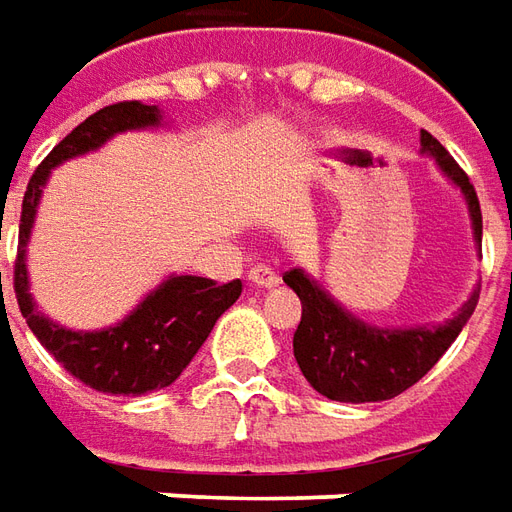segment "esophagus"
I'll return each instance as SVG.
<instances>
[{
  "label": "esophagus",
  "instance_id": "1",
  "mask_svg": "<svg viewBox=\"0 0 512 512\" xmlns=\"http://www.w3.org/2000/svg\"><path fill=\"white\" fill-rule=\"evenodd\" d=\"M250 284H256V287H276L278 281V273L270 267V264H256V267H250Z\"/></svg>",
  "mask_w": 512,
  "mask_h": 512
}]
</instances>
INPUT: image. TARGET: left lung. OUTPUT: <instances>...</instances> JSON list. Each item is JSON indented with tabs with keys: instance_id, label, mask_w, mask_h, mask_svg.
I'll return each mask as SVG.
<instances>
[{
	"instance_id": "8db88e82",
	"label": "left lung",
	"mask_w": 512,
	"mask_h": 512,
	"mask_svg": "<svg viewBox=\"0 0 512 512\" xmlns=\"http://www.w3.org/2000/svg\"><path fill=\"white\" fill-rule=\"evenodd\" d=\"M421 147L463 189L474 222V236L482 248V211L474 183L468 181L463 167L432 133L421 130ZM284 281L298 292L303 306L301 323L292 337L298 368L320 396L348 404L387 401L410 390L418 379H424L446 354V348L457 340L479 301V292H474L463 309L443 326L376 329L345 312L340 303L331 301L315 281L303 276V270H287Z\"/></svg>"
}]
</instances>
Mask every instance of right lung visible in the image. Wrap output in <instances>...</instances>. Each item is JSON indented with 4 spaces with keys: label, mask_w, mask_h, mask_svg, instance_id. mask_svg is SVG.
I'll return each instance as SVG.
<instances>
[{
    "label": "right lung",
    "mask_w": 512,
    "mask_h": 512,
    "mask_svg": "<svg viewBox=\"0 0 512 512\" xmlns=\"http://www.w3.org/2000/svg\"><path fill=\"white\" fill-rule=\"evenodd\" d=\"M155 122V105H144L139 100L105 105L97 114L88 116L86 122H80L61 144L52 147V153L33 172L21 200L19 253L13 264V290L21 315L41 345L74 379L111 396H144L169 387L192 362L200 345L206 343L217 317L242 295L239 278L217 284L200 276H172L158 290L150 292L122 323L102 331H69L35 309L24 248L30 239L35 206L41 197V186L49 178V169L58 167L66 158L97 150L114 133L147 128Z\"/></svg>",
    "instance_id": "add662e5"
}]
</instances>
